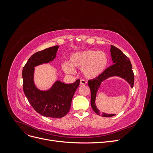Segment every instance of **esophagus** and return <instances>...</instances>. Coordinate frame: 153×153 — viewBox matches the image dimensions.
I'll return each instance as SVG.
<instances>
[{
  "label": "esophagus",
  "mask_w": 153,
  "mask_h": 153,
  "mask_svg": "<svg viewBox=\"0 0 153 153\" xmlns=\"http://www.w3.org/2000/svg\"><path fill=\"white\" fill-rule=\"evenodd\" d=\"M80 84L82 85H85V84H87V82L84 80H80Z\"/></svg>",
  "instance_id": "1"
}]
</instances>
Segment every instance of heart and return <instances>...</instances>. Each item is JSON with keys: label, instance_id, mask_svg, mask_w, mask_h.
<instances>
[{"label": "heart", "instance_id": "1", "mask_svg": "<svg viewBox=\"0 0 153 153\" xmlns=\"http://www.w3.org/2000/svg\"><path fill=\"white\" fill-rule=\"evenodd\" d=\"M108 65V56L103 51L87 50L71 55L69 63L62 65L64 71L71 74L73 68H81L82 75L87 79H93L101 75Z\"/></svg>", "mask_w": 153, "mask_h": 153}]
</instances>
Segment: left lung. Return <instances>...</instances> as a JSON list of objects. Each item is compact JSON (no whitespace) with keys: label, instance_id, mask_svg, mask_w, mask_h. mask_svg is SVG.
<instances>
[{"label":"left lung","instance_id":"8db88e82","mask_svg":"<svg viewBox=\"0 0 153 153\" xmlns=\"http://www.w3.org/2000/svg\"><path fill=\"white\" fill-rule=\"evenodd\" d=\"M110 55L113 64L106 68L101 75L94 79L88 81V85L91 89V105L92 108L99 115L103 117H112L115 114H101L96 105V97L101 83L108 78L113 76H118L126 80L133 88L134 84V74L132 70V65L129 58L125 55L121 50L111 45Z\"/></svg>","mask_w":153,"mask_h":153}]
</instances>
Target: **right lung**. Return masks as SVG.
I'll return each mask as SVG.
<instances>
[{
	"mask_svg": "<svg viewBox=\"0 0 153 153\" xmlns=\"http://www.w3.org/2000/svg\"><path fill=\"white\" fill-rule=\"evenodd\" d=\"M59 46L46 48L33 54L23 68V88L25 96L32 107L43 116L61 118L71 107L74 94L80 85V80L72 84L56 80L50 88L41 90L34 82L35 67L53 61L56 57Z\"/></svg>",
	"mask_w": 153,
	"mask_h": 153,
	"instance_id": "right-lung-1",
	"label": "right lung"
}]
</instances>
